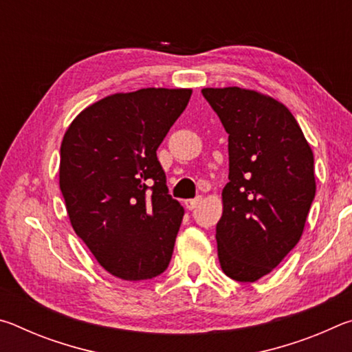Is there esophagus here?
Returning <instances> with one entry per match:
<instances>
[{
    "instance_id": "34e87169",
    "label": "esophagus",
    "mask_w": 352,
    "mask_h": 352,
    "mask_svg": "<svg viewBox=\"0 0 352 352\" xmlns=\"http://www.w3.org/2000/svg\"><path fill=\"white\" fill-rule=\"evenodd\" d=\"M201 200H204V199H201V195H199V197H195V199H190V200H186V201H184V205H186V208H188V210H190V211H192L194 210V208H197L200 204H201Z\"/></svg>"
}]
</instances>
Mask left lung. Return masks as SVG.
I'll list each match as a JSON object with an SVG mask.
<instances>
[{"mask_svg":"<svg viewBox=\"0 0 352 352\" xmlns=\"http://www.w3.org/2000/svg\"><path fill=\"white\" fill-rule=\"evenodd\" d=\"M228 133L230 182L216 226L226 276L254 283L301 239L315 197L314 152L290 110L239 87L204 88Z\"/></svg>","mask_w":352,"mask_h":352,"instance_id":"obj_1","label":"left lung"}]
</instances>
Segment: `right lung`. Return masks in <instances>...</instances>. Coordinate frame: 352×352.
<instances>
[{
  "instance_id": "add662e5",
  "label": "right lung",
  "mask_w": 352,
  "mask_h": 352,
  "mask_svg": "<svg viewBox=\"0 0 352 352\" xmlns=\"http://www.w3.org/2000/svg\"><path fill=\"white\" fill-rule=\"evenodd\" d=\"M190 88H141L87 107L60 146L58 183L76 234L113 276L168 269L184 210L169 195L157 148Z\"/></svg>"
}]
</instances>
